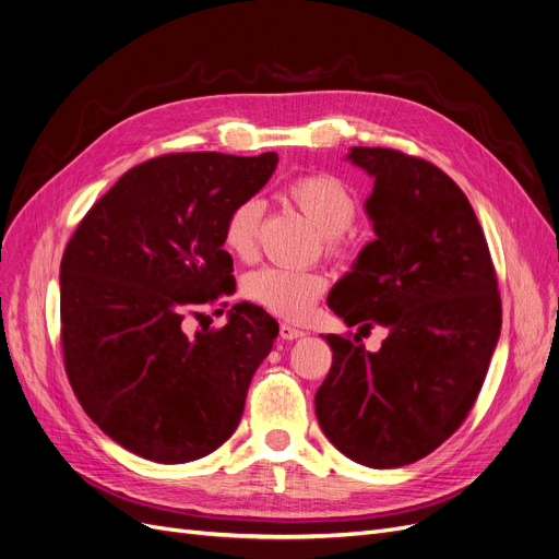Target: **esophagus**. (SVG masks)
<instances>
[{
  "mask_svg": "<svg viewBox=\"0 0 559 559\" xmlns=\"http://www.w3.org/2000/svg\"><path fill=\"white\" fill-rule=\"evenodd\" d=\"M304 335H306V331H301V329H297V326L281 324V337H283V340H299V337H304Z\"/></svg>",
  "mask_w": 559,
  "mask_h": 559,
  "instance_id": "esophagus-1",
  "label": "esophagus"
}]
</instances>
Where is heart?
<instances>
[{
	"instance_id": "b5f03b06",
	"label": "heart",
	"mask_w": 559,
	"mask_h": 559,
	"mask_svg": "<svg viewBox=\"0 0 559 559\" xmlns=\"http://www.w3.org/2000/svg\"><path fill=\"white\" fill-rule=\"evenodd\" d=\"M287 197L297 209L321 230L331 253L342 251V233L354 226L358 217V199L344 181L333 174H306L292 181ZM262 219V201L245 199L233 205L224 219V247L240 260L255 253L258 230ZM324 278L312 272H295L283 267H262L253 272L247 283V297L274 314L299 319L308 314L324 292Z\"/></svg>"
}]
</instances>
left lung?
I'll use <instances>...</instances> for the list:
<instances>
[{"label": "left lung", "instance_id": "left-lung-1", "mask_svg": "<svg viewBox=\"0 0 559 559\" xmlns=\"http://www.w3.org/2000/svg\"><path fill=\"white\" fill-rule=\"evenodd\" d=\"M373 176L365 209L376 240L329 295L346 326L390 329L376 354L326 335L333 367L314 394L331 444L373 468L413 464L462 426L501 335V295L480 222L432 163L350 146Z\"/></svg>", "mask_w": 559, "mask_h": 559}]
</instances>
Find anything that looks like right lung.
Segmentation results:
<instances>
[{"label": "right lung", "instance_id": "add662e5", "mask_svg": "<svg viewBox=\"0 0 559 559\" xmlns=\"http://www.w3.org/2000/svg\"><path fill=\"white\" fill-rule=\"evenodd\" d=\"M276 163L274 152L140 163L87 211L66 247L61 342L70 385L85 415L140 457L199 460L240 424L278 321L247 301L228 310L222 329L188 335L183 319L233 295L224 219L270 181Z\"/></svg>", "mask_w": 559, "mask_h": 559}]
</instances>
